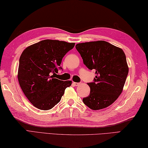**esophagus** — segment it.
Wrapping results in <instances>:
<instances>
[{"label":"esophagus","instance_id":"esophagus-1","mask_svg":"<svg viewBox=\"0 0 148 148\" xmlns=\"http://www.w3.org/2000/svg\"><path fill=\"white\" fill-rule=\"evenodd\" d=\"M73 84H74V86H78V85H79V83H76V82H73Z\"/></svg>","mask_w":148,"mask_h":148}]
</instances>
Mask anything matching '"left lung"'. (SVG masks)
<instances>
[{
	"label": "left lung",
	"instance_id": "obj_1",
	"mask_svg": "<svg viewBox=\"0 0 148 148\" xmlns=\"http://www.w3.org/2000/svg\"><path fill=\"white\" fill-rule=\"evenodd\" d=\"M76 48L84 64L95 69L94 82L88 83L90 95L83 102L93 110L108 108L121 93L128 73L126 56L122 49L104 40L79 43Z\"/></svg>",
	"mask_w": 148,
	"mask_h": 148
}]
</instances>
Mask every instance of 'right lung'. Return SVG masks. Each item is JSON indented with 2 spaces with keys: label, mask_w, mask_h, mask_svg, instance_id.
<instances>
[{
  "label": "right lung",
  "mask_w": 148,
  "mask_h": 148,
  "mask_svg": "<svg viewBox=\"0 0 148 148\" xmlns=\"http://www.w3.org/2000/svg\"><path fill=\"white\" fill-rule=\"evenodd\" d=\"M75 43L46 39L28 46L20 58L18 79L21 88L32 105L49 110L60 101L72 81H61L54 74L61 69L63 57ZM53 73V75L52 74Z\"/></svg>",
  "instance_id": "add662e5"
}]
</instances>
